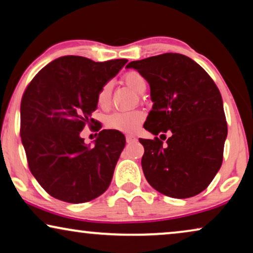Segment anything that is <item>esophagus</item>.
Returning a JSON list of instances; mask_svg holds the SVG:
<instances>
[{
	"label": "esophagus",
	"mask_w": 253,
	"mask_h": 253,
	"mask_svg": "<svg viewBox=\"0 0 253 253\" xmlns=\"http://www.w3.org/2000/svg\"><path fill=\"white\" fill-rule=\"evenodd\" d=\"M126 143H129V144L134 143V141H137V138L133 137V136H131V134H126Z\"/></svg>",
	"instance_id": "esophagus-1"
}]
</instances>
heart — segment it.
Masks as SVG:
<instances>
[{"label":"heart","instance_id":"heart-1","mask_svg":"<svg viewBox=\"0 0 253 253\" xmlns=\"http://www.w3.org/2000/svg\"><path fill=\"white\" fill-rule=\"evenodd\" d=\"M123 82L132 88L134 92L141 93L146 88L147 83L146 79L140 72L136 70H130L124 74ZM112 91L113 86L109 82L103 84L98 91L96 100H98V105L101 108H107L110 103L112 99ZM145 120V114L141 110H131V112H115L106 119L107 126L110 129L122 131V132H133Z\"/></svg>","mask_w":253,"mask_h":253}]
</instances>
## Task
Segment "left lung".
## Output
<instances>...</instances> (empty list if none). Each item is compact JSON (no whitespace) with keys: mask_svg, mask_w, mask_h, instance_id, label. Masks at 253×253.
<instances>
[{"mask_svg":"<svg viewBox=\"0 0 253 253\" xmlns=\"http://www.w3.org/2000/svg\"><path fill=\"white\" fill-rule=\"evenodd\" d=\"M126 68L144 76L153 101L144 127L155 137L139 139L145 177L171 198L197 196L222 165L228 127L219 88L198 63L182 54L132 61ZM166 132L171 137L164 145L156 136Z\"/></svg>","mask_w":253,"mask_h":253,"instance_id":"8db88e82","label":"left lung"}]
</instances>
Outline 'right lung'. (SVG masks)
<instances>
[{"label": "right lung", "mask_w": 253, "mask_h": 253, "mask_svg": "<svg viewBox=\"0 0 253 253\" xmlns=\"http://www.w3.org/2000/svg\"><path fill=\"white\" fill-rule=\"evenodd\" d=\"M126 62L68 55L51 61L27 85L20 137L31 172L54 198L81 204L108 189L126 138L117 130H100L91 116L100 87ZM85 125L99 131L92 148L80 137Z\"/></svg>", "instance_id": "1"}]
</instances>
